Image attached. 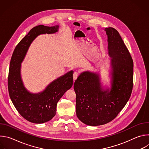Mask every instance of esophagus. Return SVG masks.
Segmentation results:
<instances>
[{"label":"esophagus","mask_w":149,"mask_h":149,"mask_svg":"<svg viewBox=\"0 0 149 149\" xmlns=\"http://www.w3.org/2000/svg\"><path fill=\"white\" fill-rule=\"evenodd\" d=\"M78 76V74L77 72H75L74 73V74H73V79H74V81H75L77 79Z\"/></svg>","instance_id":"obj_1"}]
</instances>
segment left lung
Returning <instances> with one entry per match:
<instances>
[{
    "label": "left lung",
    "instance_id": "left-lung-1",
    "mask_svg": "<svg viewBox=\"0 0 149 149\" xmlns=\"http://www.w3.org/2000/svg\"><path fill=\"white\" fill-rule=\"evenodd\" d=\"M111 59V88L102 87L98 72L84 71L74 84L76 114L91 126L107 124L114 119L129 101L133 86V61L120 35L113 28H105Z\"/></svg>",
    "mask_w": 149,
    "mask_h": 149
}]
</instances>
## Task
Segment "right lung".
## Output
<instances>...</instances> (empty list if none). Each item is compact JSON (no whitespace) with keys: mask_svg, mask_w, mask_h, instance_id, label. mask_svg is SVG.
<instances>
[{"mask_svg":"<svg viewBox=\"0 0 149 149\" xmlns=\"http://www.w3.org/2000/svg\"><path fill=\"white\" fill-rule=\"evenodd\" d=\"M59 26L38 25L33 28L16 47L10 62L8 90L16 109L26 120L41 124L51 120L56 114L58 101L73 84V71L51 82L39 93H30L21 78V63L24 61L32 41L40 34H51L58 31Z\"/></svg>","mask_w":149,"mask_h":149,"instance_id":"right-lung-1","label":"right lung"}]
</instances>
